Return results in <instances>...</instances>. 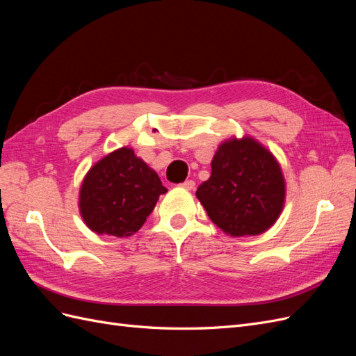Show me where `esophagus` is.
<instances>
[{
  "label": "esophagus",
  "instance_id": "esophagus-1",
  "mask_svg": "<svg viewBox=\"0 0 356 356\" xmlns=\"http://www.w3.org/2000/svg\"><path fill=\"white\" fill-rule=\"evenodd\" d=\"M181 187H184L186 190H193V188H195V181L187 179L184 182H181Z\"/></svg>",
  "mask_w": 356,
  "mask_h": 356
}]
</instances>
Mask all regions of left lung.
Listing matches in <instances>:
<instances>
[{
    "instance_id": "8db88e82",
    "label": "left lung",
    "mask_w": 356,
    "mask_h": 356,
    "mask_svg": "<svg viewBox=\"0 0 356 356\" xmlns=\"http://www.w3.org/2000/svg\"><path fill=\"white\" fill-rule=\"evenodd\" d=\"M208 181L196 196L209 218L232 236L260 234L277 220L284 207L281 168L264 147L251 138L220 145Z\"/></svg>"
}]
</instances>
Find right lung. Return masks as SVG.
Here are the masks:
<instances>
[{"label":"right lung","instance_id":"1","mask_svg":"<svg viewBox=\"0 0 356 356\" xmlns=\"http://www.w3.org/2000/svg\"><path fill=\"white\" fill-rule=\"evenodd\" d=\"M166 191L156 172L124 147L99 160L86 175L81 217L95 233L126 238L143 227Z\"/></svg>","mask_w":356,"mask_h":356}]
</instances>
